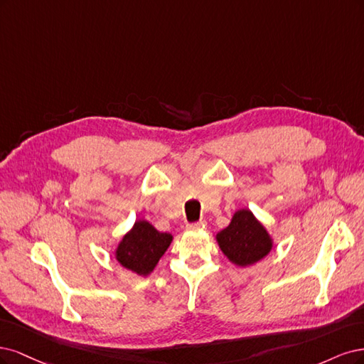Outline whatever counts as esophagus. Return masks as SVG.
Wrapping results in <instances>:
<instances>
[{"label":"esophagus","mask_w":364,"mask_h":364,"mask_svg":"<svg viewBox=\"0 0 364 364\" xmlns=\"http://www.w3.org/2000/svg\"><path fill=\"white\" fill-rule=\"evenodd\" d=\"M205 225V220H198L193 222V224H187V230H204Z\"/></svg>","instance_id":"1"}]
</instances>
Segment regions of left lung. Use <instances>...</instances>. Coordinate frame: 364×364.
<instances>
[{
    "label": "left lung",
    "mask_w": 364,
    "mask_h": 364,
    "mask_svg": "<svg viewBox=\"0 0 364 364\" xmlns=\"http://www.w3.org/2000/svg\"><path fill=\"white\" fill-rule=\"evenodd\" d=\"M216 239L222 252L239 266L257 263L272 248L266 230L250 210H239L234 213L231 224L222 230Z\"/></svg>",
    "instance_id": "obj_1"
}]
</instances>
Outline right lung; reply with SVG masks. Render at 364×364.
<instances>
[{"label":"right lung","mask_w":364,"mask_h":364,"mask_svg":"<svg viewBox=\"0 0 364 364\" xmlns=\"http://www.w3.org/2000/svg\"><path fill=\"white\" fill-rule=\"evenodd\" d=\"M171 242V234L157 231L146 220H139L119 243L116 259L130 271L148 275L156 267L160 257L166 252Z\"/></svg>","instance_id":"add662e5"}]
</instances>
